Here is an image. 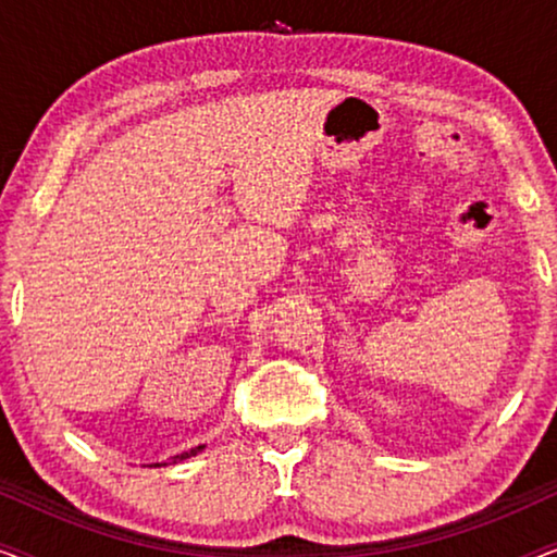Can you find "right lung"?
<instances>
[{"mask_svg":"<svg viewBox=\"0 0 557 557\" xmlns=\"http://www.w3.org/2000/svg\"><path fill=\"white\" fill-rule=\"evenodd\" d=\"M205 446H197V448H193V451H185V454H180V456H172V463H177V461H185V459H189V456H195L197 451H202Z\"/></svg>","mask_w":557,"mask_h":557,"instance_id":"right-lung-1","label":"right lung"}]
</instances>
